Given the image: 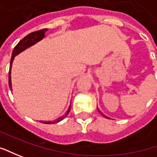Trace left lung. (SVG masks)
I'll return each instance as SVG.
<instances>
[{
    "label": "left lung",
    "instance_id": "1",
    "mask_svg": "<svg viewBox=\"0 0 157 157\" xmlns=\"http://www.w3.org/2000/svg\"><path fill=\"white\" fill-rule=\"evenodd\" d=\"M98 111H99V113H100L101 115H102V116H104V117H106V118H108V117H107V116H104V115H103V114H102V113H101V111H100V110H99V109H98Z\"/></svg>",
    "mask_w": 157,
    "mask_h": 157
}]
</instances>
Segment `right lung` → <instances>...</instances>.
Listing matches in <instances>:
<instances>
[{
  "instance_id": "obj_1",
  "label": "right lung",
  "mask_w": 157,
  "mask_h": 157,
  "mask_svg": "<svg viewBox=\"0 0 157 157\" xmlns=\"http://www.w3.org/2000/svg\"><path fill=\"white\" fill-rule=\"evenodd\" d=\"M47 31V29H43L38 30V31H35V32H32L30 33L29 35H28L27 36H25L24 38L22 40H21L19 41V43L14 47V50H13V53H12V57H11V61H10V68H9V73H8V85H9V88L12 90V84H11V67H12V63H13V61H14V58L15 57V56L19 55L21 52H22L23 50H25L27 48L32 46L35 44L36 42H38L39 41H41V39L45 36V32ZM70 107L68 108V111L66 112V114L64 116H61L59 118H57L56 121L54 122H43V121H41L42 122V123H48V124H51V123H56V122H60L63 120L66 116H68L69 111H70Z\"/></svg>"
}]
</instances>
